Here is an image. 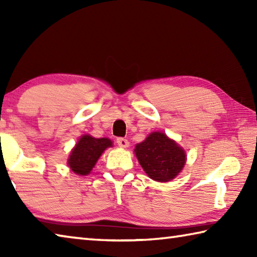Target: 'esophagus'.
Here are the masks:
<instances>
[{
    "instance_id": "obj_1",
    "label": "esophagus",
    "mask_w": 257,
    "mask_h": 257,
    "mask_svg": "<svg viewBox=\"0 0 257 257\" xmlns=\"http://www.w3.org/2000/svg\"><path fill=\"white\" fill-rule=\"evenodd\" d=\"M116 144H118L120 147H123V149H125V147L129 146V142H128V139H125L123 137H118L116 138Z\"/></svg>"
}]
</instances>
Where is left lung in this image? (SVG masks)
<instances>
[{
	"instance_id": "left-lung-1",
	"label": "left lung",
	"mask_w": 257,
	"mask_h": 257,
	"mask_svg": "<svg viewBox=\"0 0 257 257\" xmlns=\"http://www.w3.org/2000/svg\"><path fill=\"white\" fill-rule=\"evenodd\" d=\"M137 159L147 176L165 182L173 179L186 162L185 151L163 133H152L135 149Z\"/></svg>"
}]
</instances>
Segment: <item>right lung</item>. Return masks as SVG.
I'll list each match as a JSON object with an SVG mask.
<instances>
[{
  "mask_svg": "<svg viewBox=\"0 0 257 257\" xmlns=\"http://www.w3.org/2000/svg\"><path fill=\"white\" fill-rule=\"evenodd\" d=\"M110 146L112 142L108 138H94L85 135L72 150L68 161L69 167L77 175H88L104 150Z\"/></svg>",
  "mask_w": 257,
  "mask_h": 257,
  "instance_id": "obj_1",
  "label": "right lung"
}]
</instances>
